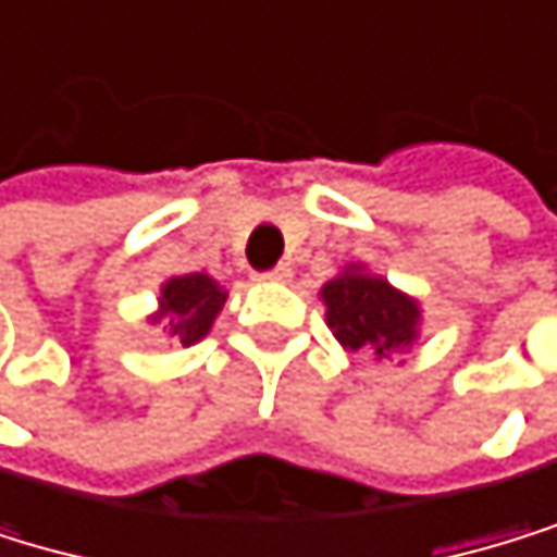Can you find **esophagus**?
Here are the masks:
<instances>
[{"label": "esophagus", "instance_id": "esophagus-1", "mask_svg": "<svg viewBox=\"0 0 557 557\" xmlns=\"http://www.w3.org/2000/svg\"><path fill=\"white\" fill-rule=\"evenodd\" d=\"M260 276H263V281H287V276H290V267H287V263H276L273 270H263Z\"/></svg>", "mask_w": 557, "mask_h": 557}]
</instances>
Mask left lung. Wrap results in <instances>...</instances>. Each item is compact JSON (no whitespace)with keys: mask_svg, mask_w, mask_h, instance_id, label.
Listing matches in <instances>:
<instances>
[{"mask_svg":"<svg viewBox=\"0 0 557 557\" xmlns=\"http://www.w3.org/2000/svg\"><path fill=\"white\" fill-rule=\"evenodd\" d=\"M327 324L348 351H375L385 358L416 338L419 307L406 294L392 290L382 276L345 270L321 290Z\"/></svg>","mask_w":557,"mask_h":557,"instance_id":"8db88e82","label":"left lung"}]
</instances>
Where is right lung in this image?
I'll return each mask as SVG.
<instances>
[{"label": "right lung", "instance_id": "1", "mask_svg": "<svg viewBox=\"0 0 557 557\" xmlns=\"http://www.w3.org/2000/svg\"><path fill=\"white\" fill-rule=\"evenodd\" d=\"M226 294L219 290L206 273L175 276L162 287V314L169 318L165 334L178 345H196L206 338L215 314L223 311Z\"/></svg>", "mask_w": 557, "mask_h": 557}]
</instances>
